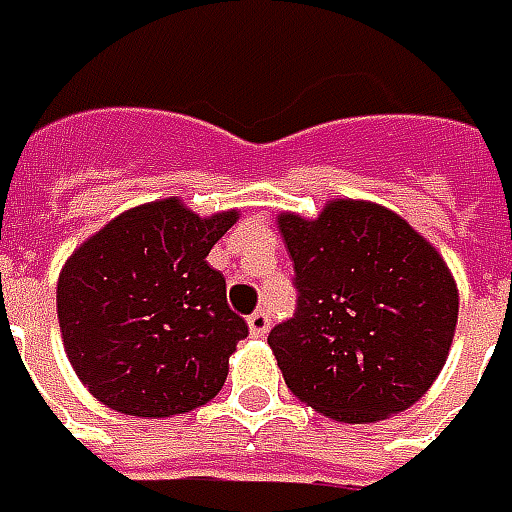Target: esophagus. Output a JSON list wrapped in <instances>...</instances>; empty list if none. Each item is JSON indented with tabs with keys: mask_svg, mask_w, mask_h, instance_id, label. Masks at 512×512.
Here are the masks:
<instances>
[{
	"mask_svg": "<svg viewBox=\"0 0 512 512\" xmlns=\"http://www.w3.org/2000/svg\"><path fill=\"white\" fill-rule=\"evenodd\" d=\"M248 328H250V336L262 339V336H267V331H270V317H267L264 311H253V314L248 317Z\"/></svg>",
	"mask_w": 512,
	"mask_h": 512,
	"instance_id": "obj_1",
	"label": "esophagus"
}]
</instances>
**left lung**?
Instances as JSON below:
<instances>
[{
    "label": "left lung",
    "instance_id": "left-lung-1",
    "mask_svg": "<svg viewBox=\"0 0 512 512\" xmlns=\"http://www.w3.org/2000/svg\"><path fill=\"white\" fill-rule=\"evenodd\" d=\"M295 264L297 311L267 342L289 391L336 422L411 408L447 364L458 286L427 239L369 201L336 198L320 217L278 215Z\"/></svg>",
    "mask_w": 512,
    "mask_h": 512
}]
</instances>
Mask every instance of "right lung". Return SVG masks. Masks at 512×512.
Instances as JSON below:
<instances>
[{"label": "right lung", "mask_w": 512, "mask_h": 512, "mask_svg": "<svg viewBox=\"0 0 512 512\" xmlns=\"http://www.w3.org/2000/svg\"><path fill=\"white\" fill-rule=\"evenodd\" d=\"M237 209L198 217L179 198L134 206L82 242L57 281L65 353L99 402L165 419L215 397L248 336L206 256Z\"/></svg>", "instance_id": "1"}]
</instances>
